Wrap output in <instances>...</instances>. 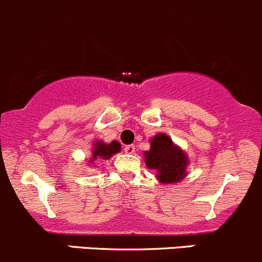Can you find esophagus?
Listing matches in <instances>:
<instances>
[{"instance_id":"34e87169","label":"esophagus","mask_w":262,"mask_h":262,"mask_svg":"<svg viewBox=\"0 0 262 262\" xmlns=\"http://www.w3.org/2000/svg\"><path fill=\"white\" fill-rule=\"evenodd\" d=\"M125 152L126 154H134L135 152V145H126L125 146Z\"/></svg>"}]
</instances>
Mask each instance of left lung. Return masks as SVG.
<instances>
[{"label": "left lung", "mask_w": 262, "mask_h": 262, "mask_svg": "<svg viewBox=\"0 0 262 262\" xmlns=\"http://www.w3.org/2000/svg\"><path fill=\"white\" fill-rule=\"evenodd\" d=\"M144 154L146 166L156 171V178L163 184L178 183L187 175L188 156L168 135H155L150 140V150Z\"/></svg>", "instance_id": "1"}]
</instances>
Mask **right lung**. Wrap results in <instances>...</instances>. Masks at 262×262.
Listing matches in <instances>:
<instances>
[{"label":"right lung","instance_id":"add662e5","mask_svg":"<svg viewBox=\"0 0 262 262\" xmlns=\"http://www.w3.org/2000/svg\"><path fill=\"white\" fill-rule=\"evenodd\" d=\"M121 151V144L118 141H112L110 144H104L101 140H97L93 144V149H92V158L91 163H94L97 159H102V160H107L115 154Z\"/></svg>","mask_w":262,"mask_h":262}]
</instances>
